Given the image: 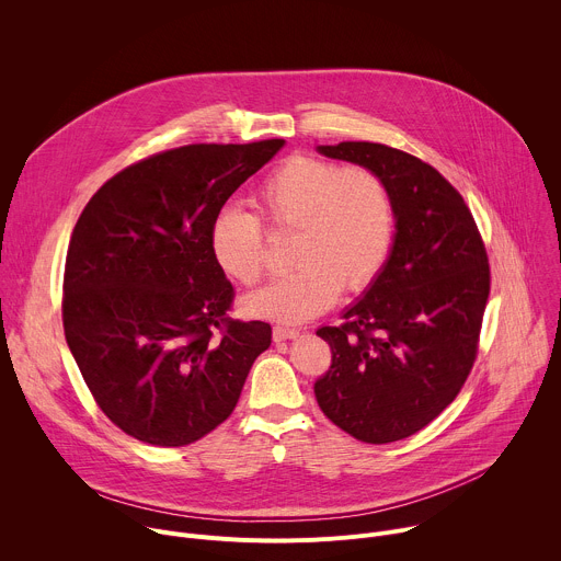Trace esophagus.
<instances>
[{"mask_svg": "<svg viewBox=\"0 0 561 561\" xmlns=\"http://www.w3.org/2000/svg\"><path fill=\"white\" fill-rule=\"evenodd\" d=\"M299 335L297 329H290V327H275L273 329V340L275 342H286V340H295Z\"/></svg>", "mask_w": 561, "mask_h": 561, "instance_id": "1", "label": "esophagus"}]
</instances>
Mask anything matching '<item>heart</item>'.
<instances>
[{"label": "heart", "mask_w": 561, "mask_h": 561, "mask_svg": "<svg viewBox=\"0 0 561 561\" xmlns=\"http://www.w3.org/2000/svg\"><path fill=\"white\" fill-rule=\"evenodd\" d=\"M255 202L271 230L295 232L290 262L297 266L247 299L255 317L306 322L329 310L342 290L368 288L388 260L394 208L373 169H340L327 159L295 154L260 184ZM262 220L230 204L210 224L217 266L244 286H255L266 268Z\"/></svg>", "instance_id": "b5f03b06"}]
</instances>
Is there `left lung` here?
I'll use <instances>...</instances> for the list:
<instances>
[{"instance_id":"left-lung-1","label":"left lung","mask_w":561,"mask_h":561,"mask_svg":"<svg viewBox=\"0 0 561 561\" xmlns=\"http://www.w3.org/2000/svg\"><path fill=\"white\" fill-rule=\"evenodd\" d=\"M319 152L386 182L397 232L388 262L344 324L317 331L333 364L314 381V397L355 439L399 442L428 426L470 375L491 293L486 247L463 197L420 157L373 141Z\"/></svg>"}]
</instances>
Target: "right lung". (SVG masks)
I'll return each mask as SVG.
<instances>
[{
  "instance_id": "right-lung-1",
  "label": "right lung",
  "mask_w": 561,
  "mask_h": 561,
  "mask_svg": "<svg viewBox=\"0 0 561 561\" xmlns=\"http://www.w3.org/2000/svg\"><path fill=\"white\" fill-rule=\"evenodd\" d=\"M284 146L191 144L139 159L79 215L64 268L68 348L104 415L162 448L188 446L234 411L271 324L232 319L210 253L228 197Z\"/></svg>"
}]
</instances>
